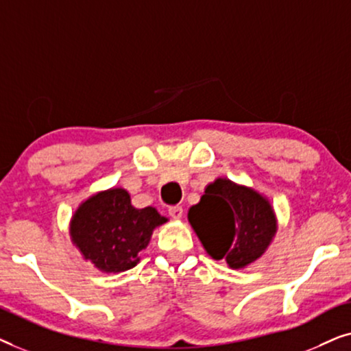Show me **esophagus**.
Wrapping results in <instances>:
<instances>
[{
    "label": "esophagus",
    "instance_id": "34e87169",
    "mask_svg": "<svg viewBox=\"0 0 351 351\" xmlns=\"http://www.w3.org/2000/svg\"><path fill=\"white\" fill-rule=\"evenodd\" d=\"M167 213H169L172 219H180L182 214H184V209H182V206H169Z\"/></svg>",
    "mask_w": 351,
    "mask_h": 351
}]
</instances>
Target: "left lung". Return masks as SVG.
I'll use <instances>...</instances> for the list:
<instances>
[{
  "instance_id": "left-lung-1",
  "label": "left lung",
  "mask_w": 351,
  "mask_h": 351,
  "mask_svg": "<svg viewBox=\"0 0 351 351\" xmlns=\"http://www.w3.org/2000/svg\"><path fill=\"white\" fill-rule=\"evenodd\" d=\"M189 220L208 254L243 268L265 252L276 232V219L268 201L247 186L217 179L206 186Z\"/></svg>"
}]
</instances>
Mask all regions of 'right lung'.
Instances as JSON below:
<instances>
[{
	"label": "right lung",
	"instance_id": "add662e5",
	"mask_svg": "<svg viewBox=\"0 0 351 351\" xmlns=\"http://www.w3.org/2000/svg\"><path fill=\"white\" fill-rule=\"evenodd\" d=\"M166 220L152 206L134 208L126 190L112 189L80 206L71 219L70 233L95 267L118 273L137 265V254L147 247L153 230Z\"/></svg>",
	"mask_w": 351,
	"mask_h": 351
}]
</instances>
